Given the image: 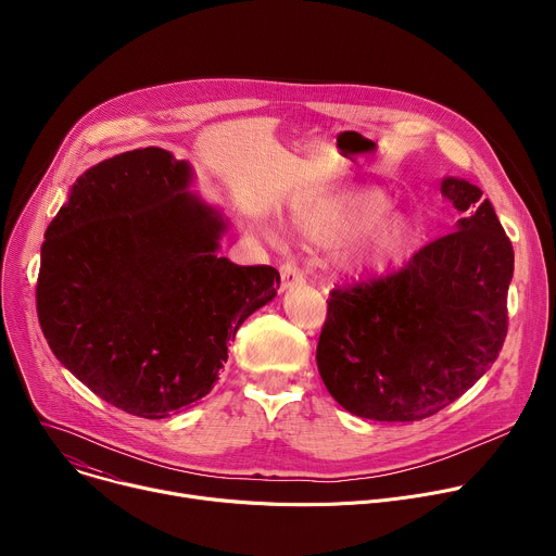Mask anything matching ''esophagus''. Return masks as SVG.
Returning <instances> with one entry per match:
<instances>
[{"label":"esophagus","mask_w":556,"mask_h":556,"mask_svg":"<svg viewBox=\"0 0 556 556\" xmlns=\"http://www.w3.org/2000/svg\"><path fill=\"white\" fill-rule=\"evenodd\" d=\"M279 273H281V292L292 290L294 286L305 283V277L301 275V270H299L294 264H283V266L279 268Z\"/></svg>","instance_id":"obj_1"}]
</instances>
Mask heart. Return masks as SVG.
Masks as SVG:
<instances>
[{"label": "heart", "mask_w": 556, "mask_h": 556, "mask_svg": "<svg viewBox=\"0 0 556 556\" xmlns=\"http://www.w3.org/2000/svg\"><path fill=\"white\" fill-rule=\"evenodd\" d=\"M393 204L380 187L343 189L294 200L290 222L314 247H343L337 266L345 275L365 277L405 264L422 240V222L412 213H391Z\"/></svg>", "instance_id": "obj_1"}]
</instances>
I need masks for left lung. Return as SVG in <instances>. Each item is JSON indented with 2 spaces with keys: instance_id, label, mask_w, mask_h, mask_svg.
Wrapping results in <instances>:
<instances>
[{
  "instance_id": "obj_1",
  "label": "left lung",
  "mask_w": 556,
  "mask_h": 556,
  "mask_svg": "<svg viewBox=\"0 0 556 556\" xmlns=\"http://www.w3.org/2000/svg\"><path fill=\"white\" fill-rule=\"evenodd\" d=\"M455 230L389 277L330 292L316 365L332 399L378 422L429 418L478 382L508 332L513 244L482 189L444 178Z\"/></svg>"
}]
</instances>
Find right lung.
I'll return each instance as SVG.
<instances>
[{
    "label": "right lung",
    "mask_w": 556,
    "mask_h": 556,
    "mask_svg": "<svg viewBox=\"0 0 556 556\" xmlns=\"http://www.w3.org/2000/svg\"><path fill=\"white\" fill-rule=\"evenodd\" d=\"M191 185V165L161 147L108 157L72 185L41 247L50 350L99 399L149 420L204 399L228 341L279 288L273 266L219 257L230 219Z\"/></svg>",
    "instance_id": "obj_1"
}]
</instances>
